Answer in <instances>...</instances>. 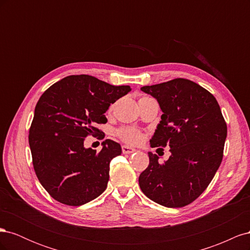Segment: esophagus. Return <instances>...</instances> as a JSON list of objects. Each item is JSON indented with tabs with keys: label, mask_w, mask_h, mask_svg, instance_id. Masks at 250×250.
I'll return each instance as SVG.
<instances>
[{
	"label": "esophagus",
	"mask_w": 250,
	"mask_h": 250,
	"mask_svg": "<svg viewBox=\"0 0 250 250\" xmlns=\"http://www.w3.org/2000/svg\"><path fill=\"white\" fill-rule=\"evenodd\" d=\"M135 151H137V150H135L134 148L129 147V146H126V145L122 146V152H123L124 154H130V153L135 152Z\"/></svg>",
	"instance_id": "34e87169"
}]
</instances>
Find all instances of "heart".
<instances>
[{
  "label": "heart",
  "mask_w": 250,
  "mask_h": 250,
  "mask_svg": "<svg viewBox=\"0 0 250 250\" xmlns=\"http://www.w3.org/2000/svg\"><path fill=\"white\" fill-rule=\"evenodd\" d=\"M147 98L149 97H142L140 100L147 99ZM117 137L124 143L129 144V145H138V144H140L143 141L144 135L143 132L137 129V128L124 126L117 130Z\"/></svg>",
  "instance_id": "1"
}]
</instances>
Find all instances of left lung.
<instances>
[{"instance_id":"1","label":"left lung","mask_w":250,"mask_h":250,"mask_svg":"<svg viewBox=\"0 0 250 250\" xmlns=\"http://www.w3.org/2000/svg\"><path fill=\"white\" fill-rule=\"evenodd\" d=\"M141 89L154 97L163 111L151 147L169 146L171 156L161 164L149 152L140 188L161 206L186 207L204 192L222 162L228 126L220 106L208 90L185 78Z\"/></svg>"}]
</instances>
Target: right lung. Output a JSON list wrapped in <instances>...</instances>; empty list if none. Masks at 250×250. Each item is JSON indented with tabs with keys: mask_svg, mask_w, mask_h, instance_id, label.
<instances>
[{
	"mask_svg": "<svg viewBox=\"0 0 250 250\" xmlns=\"http://www.w3.org/2000/svg\"><path fill=\"white\" fill-rule=\"evenodd\" d=\"M89 75H72L51 85L37 102L29 129L33 168L52 198L78 207L101 195L109 164L122 153L120 144L105 140L101 151L83 146L88 135L103 133L109 105L130 92ZM104 134L101 136L103 139Z\"/></svg>",
	"mask_w": 250,
	"mask_h": 250,
	"instance_id": "right-lung-1",
	"label": "right lung"
}]
</instances>
